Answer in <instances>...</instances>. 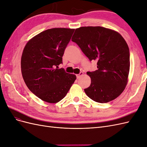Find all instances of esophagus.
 <instances>
[{
	"mask_svg": "<svg viewBox=\"0 0 147 147\" xmlns=\"http://www.w3.org/2000/svg\"><path fill=\"white\" fill-rule=\"evenodd\" d=\"M83 74H84V73H83V72H81L79 74H77V78H80L82 76H83Z\"/></svg>",
	"mask_w": 147,
	"mask_h": 147,
	"instance_id": "1",
	"label": "esophagus"
}]
</instances>
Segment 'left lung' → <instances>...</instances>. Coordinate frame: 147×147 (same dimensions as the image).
Here are the masks:
<instances>
[{
	"label": "left lung",
	"instance_id": "obj_1",
	"mask_svg": "<svg viewBox=\"0 0 147 147\" xmlns=\"http://www.w3.org/2000/svg\"><path fill=\"white\" fill-rule=\"evenodd\" d=\"M72 41L90 61H97V70L86 74L91 84L84 89L90 99L99 103L112 101L121 94L128 82L129 50L121 35L100 26L75 29Z\"/></svg>",
	"mask_w": 147,
	"mask_h": 147
}]
</instances>
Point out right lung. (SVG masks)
Listing matches in <instances>:
<instances>
[{"instance_id":"right-lung-1","label":"right lung","mask_w":147,"mask_h":147,"mask_svg":"<svg viewBox=\"0 0 147 147\" xmlns=\"http://www.w3.org/2000/svg\"><path fill=\"white\" fill-rule=\"evenodd\" d=\"M74 29L44 30L26 43L21 69L29 90L41 100L56 103L63 99L76 80V75L58 69Z\"/></svg>"}]
</instances>
